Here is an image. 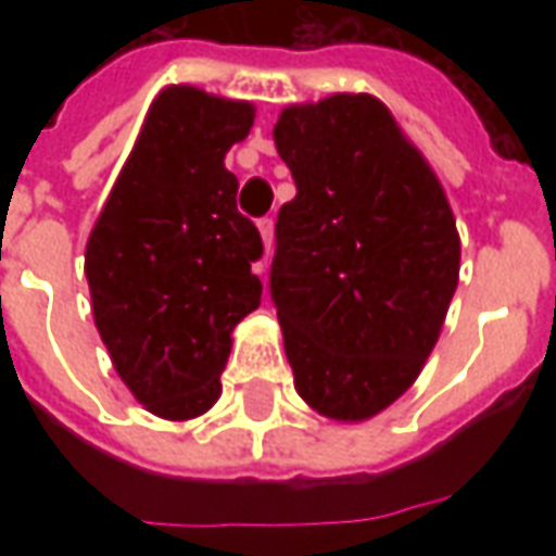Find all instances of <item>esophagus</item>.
I'll return each instance as SVG.
<instances>
[{"mask_svg":"<svg viewBox=\"0 0 556 556\" xmlns=\"http://www.w3.org/2000/svg\"><path fill=\"white\" fill-rule=\"evenodd\" d=\"M258 235H262V243H265V253L270 255V250H274V219H258Z\"/></svg>","mask_w":556,"mask_h":556,"instance_id":"obj_1","label":"esophagus"}]
</instances>
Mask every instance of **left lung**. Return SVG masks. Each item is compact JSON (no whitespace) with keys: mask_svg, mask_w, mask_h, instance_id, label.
<instances>
[{"mask_svg":"<svg viewBox=\"0 0 556 556\" xmlns=\"http://www.w3.org/2000/svg\"><path fill=\"white\" fill-rule=\"evenodd\" d=\"M274 142L298 187L270 265L294 390L361 422L417 381L441 337L462 258L453 207L372 94L286 106Z\"/></svg>","mask_w":556,"mask_h":556,"instance_id":"1","label":"left lung"}]
</instances>
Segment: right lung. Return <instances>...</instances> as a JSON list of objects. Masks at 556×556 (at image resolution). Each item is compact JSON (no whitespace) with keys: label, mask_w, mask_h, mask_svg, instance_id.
Masks as SVG:
<instances>
[{"label":"right lung","mask_w":556,"mask_h":556,"mask_svg":"<svg viewBox=\"0 0 556 556\" xmlns=\"http://www.w3.org/2000/svg\"><path fill=\"white\" fill-rule=\"evenodd\" d=\"M253 118V103L195 86L160 91L86 243L98 333L127 390L163 419L217 402L231 330L262 303V235L223 163Z\"/></svg>","instance_id":"add662e5"}]
</instances>
